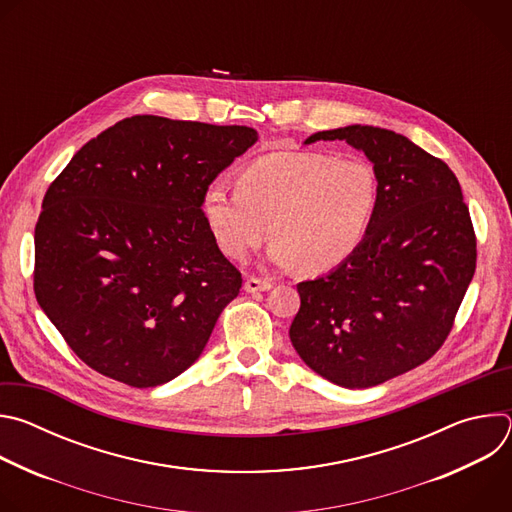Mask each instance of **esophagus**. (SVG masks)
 <instances>
[{"label":"esophagus","mask_w":512,"mask_h":512,"mask_svg":"<svg viewBox=\"0 0 512 512\" xmlns=\"http://www.w3.org/2000/svg\"><path fill=\"white\" fill-rule=\"evenodd\" d=\"M271 281L269 279H261V277H247V281H245V291H249V294H257V291H267V289H271Z\"/></svg>","instance_id":"1"}]
</instances>
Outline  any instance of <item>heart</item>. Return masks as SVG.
<instances>
[{
  "label": "heart",
  "instance_id": "obj_1",
  "mask_svg": "<svg viewBox=\"0 0 512 512\" xmlns=\"http://www.w3.org/2000/svg\"><path fill=\"white\" fill-rule=\"evenodd\" d=\"M379 204L375 170L356 158L314 152L269 154L249 164L239 186L212 182L202 198L221 251L241 261L273 231L279 267L320 273L344 263L369 235Z\"/></svg>",
  "mask_w": 512,
  "mask_h": 512
}]
</instances>
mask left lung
Segmentation results:
<instances>
[{
    "mask_svg": "<svg viewBox=\"0 0 512 512\" xmlns=\"http://www.w3.org/2000/svg\"><path fill=\"white\" fill-rule=\"evenodd\" d=\"M373 162L379 204L362 245L330 273L298 283L289 338L320 377L367 389L442 348L476 271V235L454 172L405 135L373 125L318 131Z\"/></svg>",
    "mask_w": 512,
    "mask_h": 512,
    "instance_id": "1",
    "label": "left lung"
}]
</instances>
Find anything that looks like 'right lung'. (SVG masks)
<instances>
[{
  "instance_id": "1",
  "label": "right lung",
  "mask_w": 512,
  "mask_h": 512,
  "mask_svg": "<svg viewBox=\"0 0 512 512\" xmlns=\"http://www.w3.org/2000/svg\"><path fill=\"white\" fill-rule=\"evenodd\" d=\"M255 141L245 125L135 115L85 143L50 184L34 294L91 369L145 389L202 354L243 283L202 198Z\"/></svg>"
}]
</instances>
